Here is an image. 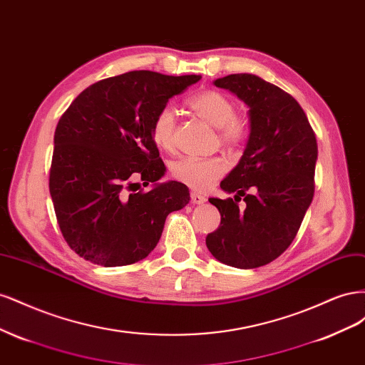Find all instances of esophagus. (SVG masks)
Masks as SVG:
<instances>
[{
    "label": "esophagus",
    "mask_w": 365,
    "mask_h": 365,
    "mask_svg": "<svg viewBox=\"0 0 365 365\" xmlns=\"http://www.w3.org/2000/svg\"><path fill=\"white\" fill-rule=\"evenodd\" d=\"M190 197H192V202H193V204H204V202H207V200H205V196H202L201 193H196V192H192Z\"/></svg>",
    "instance_id": "34e87169"
}]
</instances>
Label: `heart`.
Here are the masks:
<instances>
[{
	"label": "heart",
	"mask_w": 365,
	"mask_h": 365,
	"mask_svg": "<svg viewBox=\"0 0 365 365\" xmlns=\"http://www.w3.org/2000/svg\"><path fill=\"white\" fill-rule=\"evenodd\" d=\"M187 106L210 126L219 129V140L230 148L240 146L248 137V125L236 117V103L216 90H205L192 96ZM175 114L170 108H163L150 125V135L155 146L170 150L175 138ZM227 165L220 158L184 157L170 164V175L190 189L207 190L225 173Z\"/></svg>",
	"instance_id": "b5f03b06"
}]
</instances>
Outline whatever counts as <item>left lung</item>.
<instances>
[{
  "label": "left lung",
  "instance_id": "1",
  "mask_svg": "<svg viewBox=\"0 0 365 365\" xmlns=\"http://www.w3.org/2000/svg\"><path fill=\"white\" fill-rule=\"evenodd\" d=\"M213 83L250 108V135L244 155L220 181L235 200H208L219 210L220 225L205 244L230 267L259 268L291 245L312 202L317 138L295 98L262 77L230 74ZM242 195L246 205L239 209Z\"/></svg>",
  "mask_w": 365,
  "mask_h": 365
}]
</instances>
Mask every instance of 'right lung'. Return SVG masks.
Here are the masks:
<instances>
[{"instance_id": "add662e5", "label": "right lung", "mask_w": 365, "mask_h": 365, "mask_svg": "<svg viewBox=\"0 0 365 365\" xmlns=\"http://www.w3.org/2000/svg\"><path fill=\"white\" fill-rule=\"evenodd\" d=\"M200 74L129 71L88 86L54 132L50 195L70 248L102 267H125L149 256L165 217L190 201L187 185L157 182L165 165L150 135L169 98ZM154 184L145 194L138 180Z\"/></svg>"}]
</instances>
